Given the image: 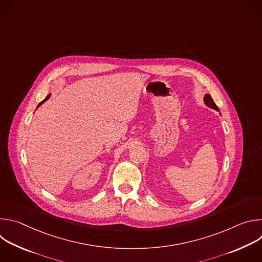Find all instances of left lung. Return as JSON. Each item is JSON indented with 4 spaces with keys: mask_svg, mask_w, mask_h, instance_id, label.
<instances>
[{
    "mask_svg": "<svg viewBox=\"0 0 262 262\" xmlns=\"http://www.w3.org/2000/svg\"><path fill=\"white\" fill-rule=\"evenodd\" d=\"M204 103L207 106H209V107H211V108H213L215 111H220L219 107L216 106V104L213 102V100H212V98H211V96L209 94H205L204 95Z\"/></svg>",
    "mask_w": 262,
    "mask_h": 262,
    "instance_id": "obj_1",
    "label": "left lung"
}]
</instances>
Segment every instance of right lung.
Instances as JSON below:
<instances>
[{"mask_svg": "<svg viewBox=\"0 0 262 262\" xmlns=\"http://www.w3.org/2000/svg\"><path fill=\"white\" fill-rule=\"evenodd\" d=\"M50 96H51V94H49V95H48V96H47V97H46V98H45V99H43V100H42V101H41V102L38 104V106H37V107H39V105H41L43 102H46V101H47V100L50 98Z\"/></svg>", "mask_w": 262, "mask_h": 262, "instance_id": "right-lung-1", "label": "right lung"}]
</instances>
